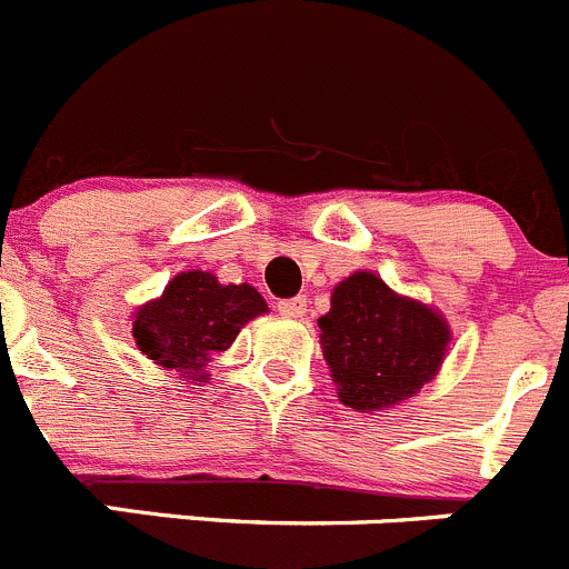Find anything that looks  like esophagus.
<instances>
[{
    "mask_svg": "<svg viewBox=\"0 0 569 569\" xmlns=\"http://www.w3.org/2000/svg\"><path fill=\"white\" fill-rule=\"evenodd\" d=\"M278 311L283 317H289V320H300V317H306V297H295V300H283L278 306Z\"/></svg>",
    "mask_w": 569,
    "mask_h": 569,
    "instance_id": "34e87169",
    "label": "esophagus"
}]
</instances>
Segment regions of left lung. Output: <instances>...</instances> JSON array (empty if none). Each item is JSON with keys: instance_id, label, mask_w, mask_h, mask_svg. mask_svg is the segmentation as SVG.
Listing matches in <instances>:
<instances>
[{"instance_id": "8db88e82", "label": "left lung", "mask_w": 569, "mask_h": 569, "mask_svg": "<svg viewBox=\"0 0 569 569\" xmlns=\"http://www.w3.org/2000/svg\"><path fill=\"white\" fill-rule=\"evenodd\" d=\"M317 326L339 401L359 412L418 396L440 373L452 342L438 309L398 295L368 269L333 286L331 309Z\"/></svg>"}]
</instances>
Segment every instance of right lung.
I'll use <instances>...</instances> for the list:
<instances>
[{
	"label": "right lung",
	"mask_w": 569,
	"mask_h": 569,
	"mask_svg": "<svg viewBox=\"0 0 569 569\" xmlns=\"http://www.w3.org/2000/svg\"><path fill=\"white\" fill-rule=\"evenodd\" d=\"M267 311V300L254 286H224L212 272L190 269L131 315V337L159 370L201 385L210 379L207 362L230 348L249 320Z\"/></svg>",
	"instance_id": "add662e5"
}]
</instances>
